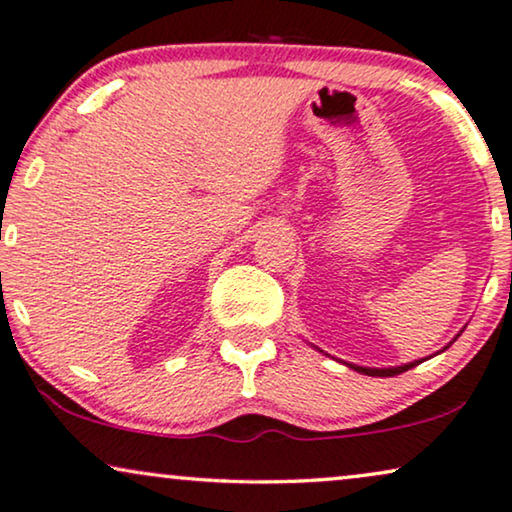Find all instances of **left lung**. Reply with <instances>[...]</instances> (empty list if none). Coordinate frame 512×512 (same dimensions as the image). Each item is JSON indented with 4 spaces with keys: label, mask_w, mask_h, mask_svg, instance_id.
Segmentation results:
<instances>
[{
    "label": "left lung",
    "mask_w": 512,
    "mask_h": 512,
    "mask_svg": "<svg viewBox=\"0 0 512 512\" xmlns=\"http://www.w3.org/2000/svg\"><path fill=\"white\" fill-rule=\"evenodd\" d=\"M459 337V335H456ZM447 349V346H445ZM442 349V351H445ZM426 358H421V360H414V363H407V365H398V367H360V365H351V363H346L351 367V370H356V372H360V374H367V377H395V374H400V372H407V370H412V367H417L419 363H424Z\"/></svg>",
    "instance_id": "obj_1"
}]
</instances>
